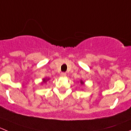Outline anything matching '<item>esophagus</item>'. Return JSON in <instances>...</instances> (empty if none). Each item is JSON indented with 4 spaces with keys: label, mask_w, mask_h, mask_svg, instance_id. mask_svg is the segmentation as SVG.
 Here are the masks:
<instances>
[{
    "label": "esophagus",
    "mask_w": 131,
    "mask_h": 131,
    "mask_svg": "<svg viewBox=\"0 0 131 131\" xmlns=\"http://www.w3.org/2000/svg\"><path fill=\"white\" fill-rule=\"evenodd\" d=\"M60 76L62 77H66V73H62L60 74Z\"/></svg>",
    "instance_id": "34e87169"
}]
</instances>
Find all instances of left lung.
<instances>
[{"instance_id": "1", "label": "left lung", "mask_w": 131, "mask_h": 131, "mask_svg": "<svg viewBox=\"0 0 131 131\" xmlns=\"http://www.w3.org/2000/svg\"><path fill=\"white\" fill-rule=\"evenodd\" d=\"M80 84H82V85H84V84H85V83H84V82H83L82 80H80Z\"/></svg>"}]
</instances>
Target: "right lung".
<instances>
[{"label": "right lung", "instance_id": "add662e5", "mask_svg": "<svg viewBox=\"0 0 131 131\" xmlns=\"http://www.w3.org/2000/svg\"><path fill=\"white\" fill-rule=\"evenodd\" d=\"M49 80V78H43V80H42V84H43V83H46V82H48Z\"/></svg>", "mask_w": 131, "mask_h": 131}]
</instances>
